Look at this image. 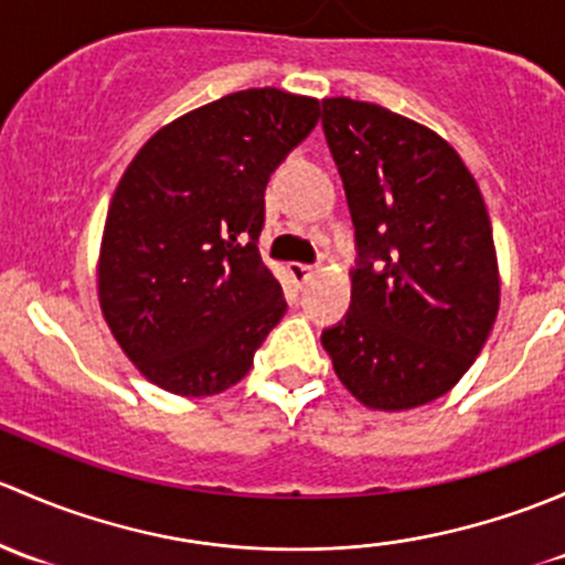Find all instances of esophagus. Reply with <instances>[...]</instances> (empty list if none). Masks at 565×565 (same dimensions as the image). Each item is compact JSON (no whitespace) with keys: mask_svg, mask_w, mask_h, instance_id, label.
<instances>
[{"mask_svg":"<svg viewBox=\"0 0 565 565\" xmlns=\"http://www.w3.org/2000/svg\"><path fill=\"white\" fill-rule=\"evenodd\" d=\"M318 266H310V264H294L290 266V277H294L296 282H307L312 275H316Z\"/></svg>","mask_w":565,"mask_h":565,"instance_id":"obj_1","label":"esophagus"}]
</instances>
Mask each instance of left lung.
Segmentation results:
<instances>
[{"label": "left lung", "mask_w": 565, "mask_h": 565, "mask_svg": "<svg viewBox=\"0 0 565 565\" xmlns=\"http://www.w3.org/2000/svg\"><path fill=\"white\" fill-rule=\"evenodd\" d=\"M356 228L351 307L321 342L342 386L375 411L444 397L476 362L500 280L484 198L459 154L375 103H321Z\"/></svg>", "instance_id": "left-lung-1"}]
</instances>
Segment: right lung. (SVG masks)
<instances>
[{
	"label": "right lung",
	"instance_id": "obj_1",
	"mask_svg": "<svg viewBox=\"0 0 565 565\" xmlns=\"http://www.w3.org/2000/svg\"><path fill=\"white\" fill-rule=\"evenodd\" d=\"M321 116L316 97L244 89L157 130L110 198L97 288L132 364L160 388L234 386L285 316L264 264V193Z\"/></svg>",
	"mask_w": 565,
	"mask_h": 565
}]
</instances>
